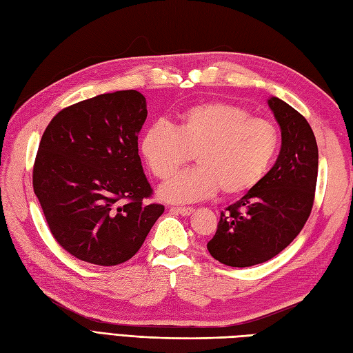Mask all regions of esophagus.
I'll return each instance as SVG.
<instances>
[{
	"label": "esophagus",
	"mask_w": 353,
	"mask_h": 353,
	"mask_svg": "<svg viewBox=\"0 0 353 353\" xmlns=\"http://www.w3.org/2000/svg\"><path fill=\"white\" fill-rule=\"evenodd\" d=\"M170 210L179 213L181 216H188V215H191V213H193V208H185V206H175Z\"/></svg>",
	"instance_id": "34e87169"
}]
</instances>
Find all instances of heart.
Returning <instances> with one entry per match:
<instances>
[{"label":"heart","instance_id":"1","mask_svg":"<svg viewBox=\"0 0 353 353\" xmlns=\"http://www.w3.org/2000/svg\"><path fill=\"white\" fill-rule=\"evenodd\" d=\"M280 147L276 126L253 117L243 105L205 101L191 105L174 128L154 122L144 131L140 152L150 172L166 179L196 153V168L160 187L166 201L193 203L221 190L225 197L249 193L268 172Z\"/></svg>","mask_w":353,"mask_h":353}]
</instances>
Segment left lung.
I'll use <instances>...</instances> for the list:
<instances>
[{"label": "left lung", "instance_id": "1", "mask_svg": "<svg viewBox=\"0 0 353 353\" xmlns=\"http://www.w3.org/2000/svg\"><path fill=\"white\" fill-rule=\"evenodd\" d=\"M281 128V150L261 183L221 212L209 253L227 266L245 268L283 252L306 223L315 199L318 145L311 125L285 101L272 97Z\"/></svg>", "mask_w": 353, "mask_h": 353}]
</instances>
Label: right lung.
<instances>
[{
    "label": "right lung",
    "instance_id": "obj_1",
    "mask_svg": "<svg viewBox=\"0 0 353 353\" xmlns=\"http://www.w3.org/2000/svg\"><path fill=\"white\" fill-rule=\"evenodd\" d=\"M145 117L141 92L116 91L60 110L42 134L32 184L52 237L79 261H130L165 210L138 156Z\"/></svg>",
    "mask_w": 353,
    "mask_h": 353
}]
</instances>
